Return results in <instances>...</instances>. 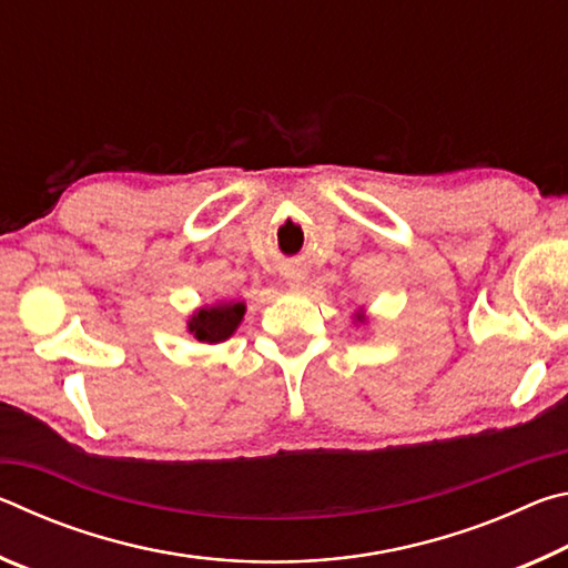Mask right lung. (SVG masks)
Instances as JSON below:
<instances>
[{"mask_svg": "<svg viewBox=\"0 0 568 568\" xmlns=\"http://www.w3.org/2000/svg\"><path fill=\"white\" fill-rule=\"evenodd\" d=\"M243 313H245L243 303L203 307V311H197L187 323L190 333L195 335L200 343H223L235 333L240 321H243Z\"/></svg>", "mask_w": 568, "mask_h": 568, "instance_id": "obj_1", "label": "right lung"}]
</instances>
